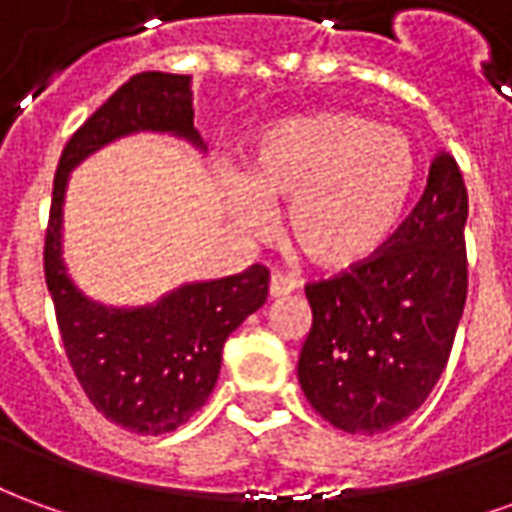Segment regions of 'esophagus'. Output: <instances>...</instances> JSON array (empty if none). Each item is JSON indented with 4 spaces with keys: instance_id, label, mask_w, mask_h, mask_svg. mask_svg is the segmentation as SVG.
Masks as SVG:
<instances>
[{
    "instance_id": "34e87169",
    "label": "esophagus",
    "mask_w": 512,
    "mask_h": 512,
    "mask_svg": "<svg viewBox=\"0 0 512 512\" xmlns=\"http://www.w3.org/2000/svg\"><path fill=\"white\" fill-rule=\"evenodd\" d=\"M293 290H296V282H293V279L285 277V274H279V271L271 274V282H268V296H271V299H285Z\"/></svg>"
}]
</instances>
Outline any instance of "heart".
Instances as JSON below:
<instances>
[{
  "mask_svg": "<svg viewBox=\"0 0 512 512\" xmlns=\"http://www.w3.org/2000/svg\"><path fill=\"white\" fill-rule=\"evenodd\" d=\"M419 150L397 128L345 109L277 120L252 139L244 178L227 183V213L244 233L285 208L290 244L323 271H351L381 255L419 186Z\"/></svg>",
  "mask_w": 512,
  "mask_h": 512,
  "instance_id": "b5f03b06",
  "label": "heart"
}]
</instances>
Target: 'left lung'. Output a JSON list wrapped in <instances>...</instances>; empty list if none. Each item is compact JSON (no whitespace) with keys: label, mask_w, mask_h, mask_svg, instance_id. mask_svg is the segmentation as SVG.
<instances>
[{"label":"left lung","mask_w":512,"mask_h":512,"mask_svg":"<svg viewBox=\"0 0 512 512\" xmlns=\"http://www.w3.org/2000/svg\"><path fill=\"white\" fill-rule=\"evenodd\" d=\"M466 216L461 169L441 150L422 200L384 252L307 285L312 329L299 384L334 428L384 433L433 392L466 304Z\"/></svg>","instance_id":"obj_1"}]
</instances>
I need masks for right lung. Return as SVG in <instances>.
Wrapping results in <instances>:
<instances>
[{"instance_id": "right-lung-1", "label": "right lung", "mask_w": 512, "mask_h": 512, "mask_svg": "<svg viewBox=\"0 0 512 512\" xmlns=\"http://www.w3.org/2000/svg\"><path fill=\"white\" fill-rule=\"evenodd\" d=\"M142 131L205 150L194 128L191 76L136 73L68 139L54 175L43 266L65 354L90 403L131 433L158 436L180 428L211 397L224 340L266 304L268 268L186 282L145 307H109L76 288L62 257L71 172L101 147Z\"/></svg>"}]
</instances>
